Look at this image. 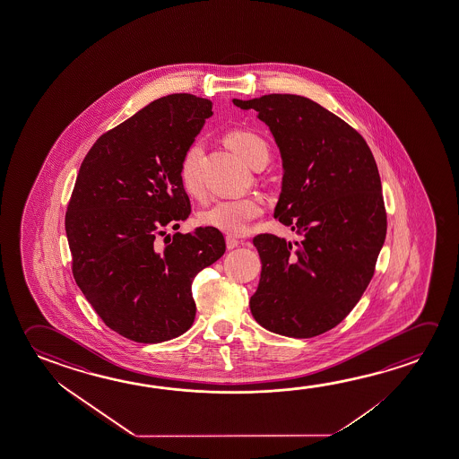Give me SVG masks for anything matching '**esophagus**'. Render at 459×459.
I'll return each instance as SVG.
<instances>
[{
  "label": "esophagus",
  "instance_id": "34e87169",
  "mask_svg": "<svg viewBox=\"0 0 459 459\" xmlns=\"http://www.w3.org/2000/svg\"><path fill=\"white\" fill-rule=\"evenodd\" d=\"M226 245L229 249H235V247L240 245V241L237 240V238H233V237H226Z\"/></svg>",
  "mask_w": 459,
  "mask_h": 459
}]
</instances>
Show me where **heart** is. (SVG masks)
Returning a JSON list of instances; mask_svg holds the SVG:
<instances>
[{"mask_svg":"<svg viewBox=\"0 0 459 459\" xmlns=\"http://www.w3.org/2000/svg\"><path fill=\"white\" fill-rule=\"evenodd\" d=\"M227 144L240 155L245 162L255 167L257 160L267 159L268 144L261 134L251 130H233L227 134ZM204 155V143L194 142L184 151L179 162V179L184 191L189 195H198L202 191L200 162ZM264 212L262 202L257 197L227 198L219 200L202 214L204 226L218 229L229 235H241L249 229L251 221Z\"/></svg>","mask_w":459,"mask_h":459,"instance_id":"b5f03b06","label":"heart"}]
</instances>
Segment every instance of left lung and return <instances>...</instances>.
Here are the masks:
<instances>
[{
  "mask_svg": "<svg viewBox=\"0 0 459 459\" xmlns=\"http://www.w3.org/2000/svg\"><path fill=\"white\" fill-rule=\"evenodd\" d=\"M255 109L280 149L275 216L300 241L264 233L259 286L249 300L267 331L310 339L343 321L374 276L386 237L381 181L366 140L345 120L300 95L233 99Z\"/></svg>",
  "mask_w": 459,
  "mask_h": 459,
  "instance_id": "1",
  "label": "left lung"
}]
</instances>
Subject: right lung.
<instances>
[{
    "instance_id": "add662e5",
    "label": "right lung",
    "mask_w": 459,
    "mask_h": 459,
    "mask_svg": "<svg viewBox=\"0 0 459 459\" xmlns=\"http://www.w3.org/2000/svg\"><path fill=\"white\" fill-rule=\"evenodd\" d=\"M212 108L191 93L155 100L101 134L79 169L65 218L73 275L105 325L138 343L191 327L192 281L226 253L210 226L157 241L191 214L179 162Z\"/></svg>"
}]
</instances>
